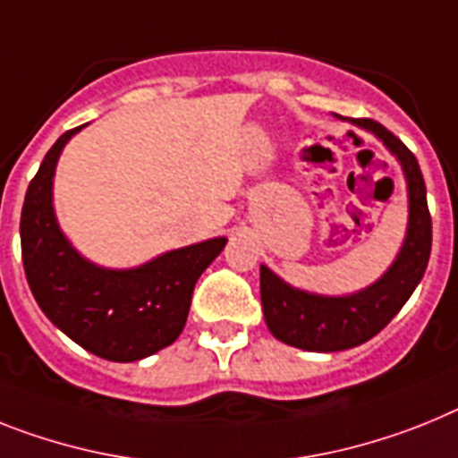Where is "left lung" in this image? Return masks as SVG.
Listing matches in <instances>:
<instances>
[{
    "mask_svg": "<svg viewBox=\"0 0 458 458\" xmlns=\"http://www.w3.org/2000/svg\"><path fill=\"white\" fill-rule=\"evenodd\" d=\"M350 123L377 136L403 166L410 208L408 233L385 276L350 296L310 294L287 284L261 264L259 287L267 327L277 341L299 350L341 352L370 341L405 306L424 277L431 257V213L417 157L405 148L403 140L370 117H352Z\"/></svg>",
    "mask_w": 458,
    "mask_h": 458,
    "instance_id": "1",
    "label": "left lung"
}]
</instances>
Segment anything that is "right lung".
Here are the masks:
<instances>
[{
    "instance_id": "add662e5",
    "label": "right lung",
    "mask_w": 458,
    "mask_h": 458,
    "mask_svg": "<svg viewBox=\"0 0 458 458\" xmlns=\"http://www.w3.org/2000/svg\"><path fill=\"white\" fill-rule=\"evenodd\" d=\"M83 127L55 140L27 187L21 215L22 267L43 315L73 343L108 361H139L181 335L194 284L226 238L171 250L124 271L81 257L55 217L53 175L62 148Z\"/></svg>"
}]
</instances>
